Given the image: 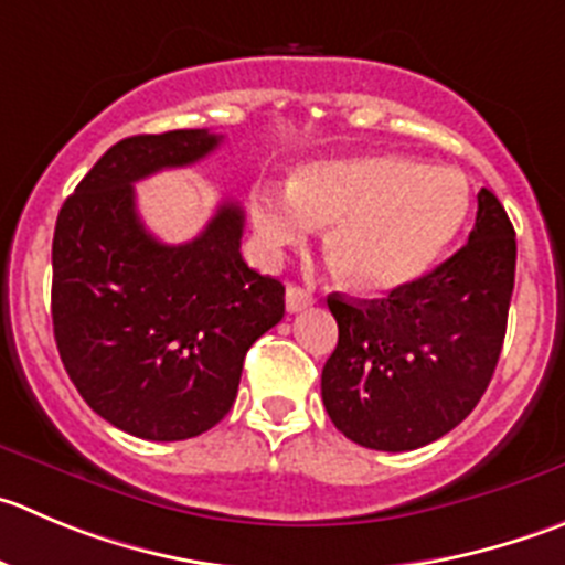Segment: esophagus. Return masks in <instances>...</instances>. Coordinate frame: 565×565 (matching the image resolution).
Instances as JSON below:
<instances>
[{
	"instance_id": "obj_1",
	"label": "esophagus",
	"mask_w": 565,
	"mask_h": 565,
	"mask_svg": "<svg viewBox=\"0 0 565 565\" xmlns=\"http://www.w3.org/2000/svg\"><path fill=\"white\" fill-rule=\"evenodd\" d=\"M313 302H316L313 294L305 291V288L291 286V288H288V291H286V308H288V313H299V310L310 308V305H313Z\"/></svg>"
}]
</instances>
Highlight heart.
<instances>
[{
    "mask_svg": "<svg viewBox=\"0 0 565 565\" xmlns=\"http://www.w3.org/2000/svg\"><path fill=\"white\" fill-rule=\"evenodd\" d=\"M469 185L444 166L396 152L313 160L288 191L257 188L252 224L268 249H286L327 227L324 252L360 294H391L435 266L469 216Z\"/></svg>",
    "mask_w": 565,
    "mask_h": 565,
    "instance_id": "1",
    "label": "heart"
}]
</instances>
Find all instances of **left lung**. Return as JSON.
<instances>
[{
	"instance_id": "obj_1",
	"label": "left lung",
	"mask_w": 565,
	"mask_h": 565,
	"mask_svg": "<svg viewBox=\"0 0 565 565\" xmlns=\"http://www.w3.org/2000/svg\"><path fill=\"white\" fill-rule=\"evenodd\" d=\"M515 233L477 193L469 244L385 299L330 294L338 347L321 372L332 424L360 447L407 452L458 427L486 394L508 330Z\"/></svg>"
}]
</instances>
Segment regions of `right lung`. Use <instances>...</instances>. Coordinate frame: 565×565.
I'll list each match as a JSON object with an SVG mask.
<instances>
[{
	"instance_id": "add662e5",
	"label": "right lung",
	"mask_w": 565,
	"mask_h": 565,
	"mask_svg": "<svg viewBox=\"0 0 565 565\" xmlns=\"http://www.w3.org/2000/svg\"><path fill=\"white\" fill-rule=\"evenodd\" d=\"M222 143L171 130L113 143L63 202L52 241V327L79 396L113 427L185 440L216 427L252 343L286 313V288L241 257L244 211L222 202L188 244H163L136 182Z\"/></svg>"
}]
</instances>
